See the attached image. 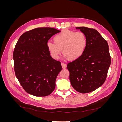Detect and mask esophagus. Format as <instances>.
I'll list each match as a JSON object with an SVG mask.
<instances>
[{
    "label": "esophagus",
    "mask_w": 122,
    "mask_h": 122,
    "mask_svg": "<svg viewBox=\"0 0 122 122\" xmlns=\"http://www.w3.org/2000/svg\"><path fill=\"white\" fill-rule=\"evenodd\" d=\"M61 64L62 67V68H63V69H66V67H67V65H66V64L63 63V62H61Z\"/></svg>",
    "instance_id": "1"
}]
</instances>
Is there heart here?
I'll return each mask as SVG.
<instances>
[{
	"label": "heart",
	"instance_id": "1",
	"mask_svg": "<svg viewBox=\"0 0 122 122\" xmlns=\"http://www.w3.org/2000/svg\"><path fill=\"white\" fill-rule=\"evenodd\" d=\"M54 42L49 41L47 48L53 58L59 57L61 50L65 57L74 61L79 58L86 51L88 41L86 35L82 31L66 29L54 37Z\"/></svg>",
	"mask_w": 122,
	"mask_h": 122
}]
</instances>
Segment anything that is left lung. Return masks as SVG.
I'll return each mask as SVG.
<instances>
[{"label":"left lung","mask_w":122,"mask_h":122,"mask_svg":"<svg viewBox=\"0 0 122 122\" xmlns=\"http://www.w3.org/2000/svg\"><path fill=\"white\" fill-rule=\"evenodd\" d=\"M76 28L86 35L87 46L81 56L69 62L67 68L72 87L79 93H88L105 82L111 58L108 44L98 31L86 27Z\"/></svg>","instance_id":"1"}]
</instances>
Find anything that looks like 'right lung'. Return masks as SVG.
<instances>
[{
    "instance_id": "1",
    "label": "right lung",
    "mask_w": 122,
    "mask_h": 122,
    "mask_svg": "<svg viewBox=\"0 0 122 122\" xmlns=\"http://www.w3.org/2000/svg\"><path fill=\"white\" fill-rule=\"evenodd\" d=\"M60 32L53 28H36L24 32L18 40L13 52L14 71L27 93L44 97L54 91L62 67L50 56L47 44Z\"/></svg>"
}]
</instances>
